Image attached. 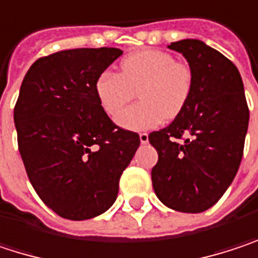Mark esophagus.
I'll use <instances>...</instances> for the list:
<instances>
[{
    "label": "esophagus",
    "instance_id": "1",
    "mask_svg": "<svg viewBox=\"0 0 258 258\" xmlns=\"http://www.w3.org/2000/svg\"><path fill=\"white\" fill-rule=\"evenodd\" d=\"M140 141H141V144H147V143H148V134L141 132V134H140Z\"/></svg>",
    "mask_w": 258,
    "mask_h": 258
}]
</instances>
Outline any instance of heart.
<instances>
[{
  "instance_id": "heart-1",
  "label": "heart",
  "mask_w": 258,
  "mask_h": 258,
  "mask_svg": "<svg viewBox=\"0 0 258 258\" xmlns=\"http://www.w3.org/2000/svg\"><path fill=\"white\" fill-rule=\"evenodd\" d=\"M137 90L140 104L124 110L117 123L129 131L154 129L184 110L193 90V71L169 51L145 48L126 56L118 74L104 71L95 81L98 102L111 117L131 102Z\"/></svg>"
}]
</instances>
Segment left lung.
Segmentation results:
<instances>
[{
	"label": "left lung",
	"instance_id": "obj_1",
	"mask_svg": "<svg viewBox=\"0 0 258 258\" xmlns=\"http://www.w3.org/2000/svg\"><path fill=\"white\" fill-rule=\"evenodd\" d=\"M169 48L193 71V90L175 120L148 135L159 160L151 169L156 196L171 210L204 212L218 202L241 165L249 110L235 63L199 40Z\"/></svg>",
	"mask_w": 258,
	"mask_h": 258
}]
</instances>
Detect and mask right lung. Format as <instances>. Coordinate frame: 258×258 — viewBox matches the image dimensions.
I'll list each match as a JSON object with an SVG mask.
<instances>
[{"mask_svg":"<svg viewBox=\"0 0 258 258\" xmlns=\"http://www.w3.org/2000/svg\"><path fill=\"white\" fill-rule=\"evenodd\" d=\"M114 47L70 48L37 59L15 105L17 145L28 178L51 211L89 220L117 199L140 135L114 124L95 81L121 56Z\"/></svg>","mask_w":258,"mask_h":258,"instance_id":"obj_1","label":"right lung"}]
</instances>
